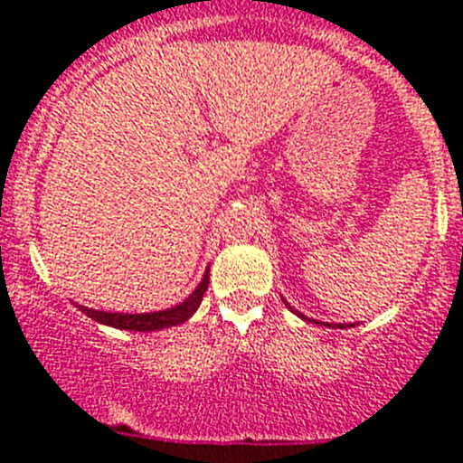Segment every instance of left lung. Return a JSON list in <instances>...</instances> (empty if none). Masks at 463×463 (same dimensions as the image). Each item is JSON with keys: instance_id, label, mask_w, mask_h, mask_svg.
I'll use <instances>...</instances> for the list:
<instances>
[{"instance_id": "1", "label": "left lung", "mask_w": 463, "mask_h": 463, "mask_svg": "<svg viewBox=\"0 0 463 463\" xmlns=\"http://www.w3.org/2000/svg\"><path fill=\"white\" fill-rule=\"evenodd\" d=\"M282 301H285V298H282ZM285 306H288V308L289 310H292V313L294 315H298V317H301V320H308V317H306V315H301V313H298V310H294L292 308V306H289L288 304V301H285ZM315 322V325H325V322H317V320H313ZM325 326H331V329H336V326H338V329H345V326H343V325H329V322H326V325ZM350 326H353V325H350Z\"/></svg>"}]
</instances>
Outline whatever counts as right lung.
Masks as SVG:
<instances>
[{
	"instance_id": "1",
	"label": "right lung",
	"mask_w": 463,
	"mask_h": 463,
	"mask_svg": "<svg viewBox=\"0 0 463 463\" xmlns=\"http://www.w3.org/2000/svg\"><path fill=\"white\" fill-rule=\"evenodd\" d=\"M208 289V271L203 273L202 282L196 285L194 292L178 306H171L166 310H155V313H109V310H94L88 306H79V310H83L88 317H92L94 322L106 326H116V329H127V331H159L169 329V326H178L183 322H187L192 315L196 313L199 304H202L203 292Z\"/></svg>"
}]
</instances>
